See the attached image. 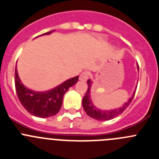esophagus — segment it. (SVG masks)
Masks as SVG:
<instances>
[{"mask_svg":"<svg viewBox=\"0 0 159 159\" xmlns=\"http://www.w3.org/2000/svg\"><path fill=\"white\" fill-rule=\"evenodd\" d=\"M89 78V72H84L80 74V80L81 81H87Z\"/></svg>","mask_w":159,"mask_h":159,"instance_id":"esophagus-1","label":"esophagus"}]
</instances>
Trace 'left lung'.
<instances>
[{
	"instance_id": "obj_1",
	"label": "left lung",
	"mask_w": 159,
	"mask_h": 159,
	"mask_svg": "<svg viewBox=\"0 0 159 159\" xmlns=\"http://www.w3.org/2000/svg\"><path fill=\"white\" fill-rule=\"evenodd\" d=\"M137 69L139 70V66L137 65ZM92 81L90 80H87V86H88V88H87V91L86 93L85 96L83 98V107H84V109L85 111V112L87 113V115L90 117L93 118V119H97V120L100 121H105V120H110V119H112L114 118H116V116H119L122 112H123L124 110H126V108L129 105V104L131 103L133 98H134V95H135V91L134 92V93L132 94V96L130 97L128 101H126V103L124 104L122 107L119 108H116V109H111V110H101L99 108H97L94 105L92 102L91 100V96H90V89H91L92 86ZM137 89V87H136Z\"/></svg>"
}]
</instances>
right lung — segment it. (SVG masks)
<instances>
[{
    "label": "right lung",
    "instance_id": "right-lung-1",
    "mask_svg": "<svg viewBox=\"0 0 159 159\" xmlns=\"http://www.w3.org/2000/svg\"><path fill=\"white\" fill-rule=\"evenodd\" d=\"M53 31L45 33L43 35L51 34ZM79 75L65 81L58 87L43 92H37L25 87L21 82L16 67L15 84L18 98L22 106L33 116L40 118H48L56 115L60 111L62 105L63 96L69 87L77 83Z\"/></svg>",
    "mask_w": 159,
    "mask_h": 159
}]
</instances>
